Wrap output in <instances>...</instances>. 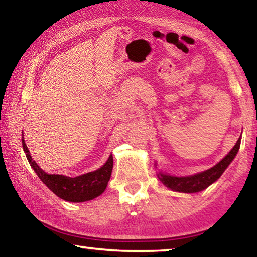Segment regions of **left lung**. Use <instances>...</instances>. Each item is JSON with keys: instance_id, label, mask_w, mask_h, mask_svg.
<instances>
[{"instance_id": "obj_1", "label": "left lung", "mask_w": 257, "mask_h": 257, "mask_svg": "<svg viewBox=\"0 0 257 257\" xmlns=\"http://www.w3.org/2000/svg\"><path fill=\"white\" fill-rule=\"evenodd\" d=\"M240 141L241 138L239 137L236 145L233 146V149L230 151L219 163L214 165L213 168L208 169L206 171L189 177H173L163 175V173H159V179L162 181L168 188L176 191H182V193H197V191L205 189L208 186L212 185L215 180L219 179L225 169L228 168V165L232 162L239 147H240Z\"/></svg>"}]
</instances>
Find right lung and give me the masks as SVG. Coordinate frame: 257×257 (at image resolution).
<instances>
[{"label": "right lung", "instance_id": "1", "mask_svg": "<svg viewBox=\"0 0 257 257\" xmlns=\"http://www.w3.org/2000/svg\"><path fill=\"white\" fill-rule=\"evenodd\" d=\"M23 147L28 162L32 165L34 171L36 172V175L53 191L56 196L64 199V201L75 203L90 201V199L99 196L105 190L107 182L110 180L113 169L112 155H110L106 163L102 168H99L98 170L71 178L61 175H47L33 160L24 138Z\"/></svg>", "mask_w": 257, "mask_h": 257}]
</instances>
